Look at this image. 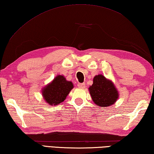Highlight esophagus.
I'll return each instance as SVG.
<instances>
[{
	"instance_id": "obj_1",
	"label": "esophagus",
	"mask_w": 154,
	"mask_h": 154,
	"mask_svg": "<svg viewBox=\"0 0 154 154\" xmlns=\"http://www.w3.org/2000/svg\"><path fill=\"white\" fill-rule=\"evenodd\" d=\"M77 86L79 87V88H85V84L84 83H79L77 84Z\"/></svg>"
}]
</instances>
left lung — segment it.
Wrapping results in <instances>:
<instances>
[{"mask_svg": "<svg viewBox=\"0 0 154 154\" xmlns=\"http://www.w3.org/2000/svg\"><path fill=\"white\" fill-rule=\"evenodd\" d=\"M89 90L94 102L101 107L114 104L119 97L118 91L112 82L106 79L102 75L94 77V83Z\"/></svg>", "mask_w": 154, "mask_h": 154, "instance_id": "obj_1", "label": "left lung"}]
</instances>
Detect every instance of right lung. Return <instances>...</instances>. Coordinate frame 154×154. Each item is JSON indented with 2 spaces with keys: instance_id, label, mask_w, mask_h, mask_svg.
Segmentation results:
<instances>
[{
  "instance_id": "1",
  "label": "right lung",
  "mask_w": 154,
  "mask_h": 154,
  "mask_svg": "<svg viewBox=\"0 0 154 154\" xmlns=\"http://www.w3.org/2000/svg\"><path fill=\"white\" fill-rule=\"evenodd\" d=\"M73 88L72 82H68L62 75H58L53 82L42 90L44 100L50 105H58L66 99Z\"/></svg>"
}]
</instances>
